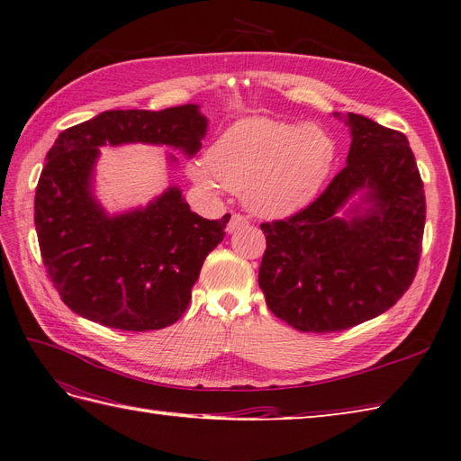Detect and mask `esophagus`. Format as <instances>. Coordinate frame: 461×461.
<instances>
[{
	"label": "esophagus",
	"mask_w": 461,
	"mask_h": 461,
	"mask_svg": "<svg viewBox=\"0 0 461 461\" xmlns=\"http://www.w3.org/2000/svg\"><path fill=\"white\" fill-rule=\"evenodd\" d=\"M247 224H249V218H247V216H243L241 212H233L231 218H230V222H228V226H226V231H228V233H233V231H237V230L245 228Z\"/></svg>",
	"instance_id": "34e87169"
}]
</instances>
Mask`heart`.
I'll return each mask as SVG.
<instances>
[{
    "label": "heart",
    "mask_w": 461,
    "mask_h": 461,
    "mask_svg": "<svg viewBox=\"0 0 461 461\" xmlns=\"http://www.w3.org/2000/svg\"><path fill=\"white\" fill-rule=\"evenodd\" d=\"M333 156L331 137L318 126L258 116L228 128L188 171L203 188L243 192L256 214L285 216L311 202Z\"/></svg>",
    "instance_id": "b5f03b06"
}]
</instances>
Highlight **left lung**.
Instances as JSON below:
<instances>
[{"label":"left lung","instance_id":"1","mask_svg":"<svg viewBox=\"0 0 461 461\" xmlns=\"http://www.w3.org/2000/svg\"><path fill=\"white\" fill-rule=\"evenodd\" d=\"M347 124V166L328 188L299 212L259 226L266 303L307 333L343 331L386 312L412 285L422 254L426 194L407 137L354 113ZM366 187V214L337 217Z\"/></svg>","mask_w":461,"mask_h":461}]
</instances>
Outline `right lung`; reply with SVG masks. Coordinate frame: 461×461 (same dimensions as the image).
<instances>
[{"instance_id": "obj_1", "label": "right lung", "mask_w": 461, "mask_h": 461, "mask_svg": "<svg viewBox=\"0 0 461 461\" xmlns=\"http://www.w3.org/2000/svg\"><path fill=\"white\" fill-rule=\"evenodd\" d=\"M207 118L197 105L105 111L58 135L35 190V231L52 286L78 316L113 330H162L181 318L207 254L230 214L207 220L169 188L147 207L109 216L90 176L99 147L154 143L202 149Z\"/></svg>"}]
</instances>
